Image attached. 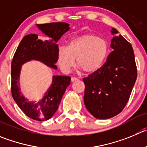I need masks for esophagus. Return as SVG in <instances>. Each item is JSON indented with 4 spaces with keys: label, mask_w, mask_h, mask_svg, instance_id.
Returning a JSON list of instances; mask_svg holds the SVG:
<instances>
[{
    "label": "esophagus",
    "mask_w": 147,
    "mask_h": 147,
    "mask_svg": "<svg viewBox=\"0 0 147 147\" xmlns=\"http://www.w3.org/2000/svg\"><path fill=\"white\" fill-rule=\"evenodd\" d=\"M77 80H78V78H76V77H72V78H71V81L72 82L77 81Z\"/></svg>",
    "instance_id": "1"
}]
</instances>
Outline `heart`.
<instances>
[{
  "label": "heart",
  "mask_w": 147,
  "mask_h": 147,
  "mask_svg": "<svg viewBox=\"0 0 147 147\" xmlns=\"http://www.w3.org/2000/svg\"><path fill=\"white\" fill-rule=\"evenodd\" d=\"M109 53L106 40L94 34H85L74 38L67 47L61 46L57 53V60L61 70L68 72L77 65L86 72H94L102 67Z\"/></svg>",
  "instance_id": "obj_1"
}]
</instances>
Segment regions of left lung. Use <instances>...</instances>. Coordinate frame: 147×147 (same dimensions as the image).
I'll list each match as a JSON object with an SVG mask.
<instances>
[{
    "instance_id": "left-lung-1",
    "label": "left lung",
    "mask_w": 147,
    "mask_h": 147,
    "mask_svg": "<svg viewBox=\"0 0 147 147\" xmlns=\"http://www.w3.org/2000/svg\"><path fill=\"white\" fill-rule=\"evenodd\" d=\"M112 33L117 34L112 28ZM113 49L98 70L83 79L84 103L98 119H109L123 111L137 78V67L131 44L121 35L111 40Z\"/></svg>"
}]
</instances>
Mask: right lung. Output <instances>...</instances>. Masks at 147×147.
Segmentation results:
<instances>
[{
  "label": "right lung",
  "mask_w": 147,
  "mask_h": 147,
  "mask_svg": "<svg viewBox=\"0 0 147 147\" xmlns=\"http://www.w3.org/2000/svg\"><path fill=\"white\" fill-rule=\"evenodd\" d=\"M38 28L51 40L38 39L36 34L25 35L20 42L11 61V94L19 107L27 117L38 121L50 119L59 108L61 98L67 87L70 84L69 76H53L52 85L42 100L36 104L28 102L20 93L19 78L21 66L31 59L38 60L49 67L57 69V53L59 47L57 42L69 30L65 22H52L37 24Z\"/></svg>",
  "instance_id": "add662e5"
}]
</instances>
